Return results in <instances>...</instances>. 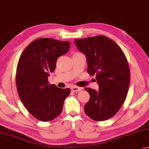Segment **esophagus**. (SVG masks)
Masks as SVG:
<instances>
[{"label":"esophagus","instance_id":"obj_1","mask_svg":"<svg viewBox=\"0 0 149 149\" xmlns=\"http://www.w3.org/2000/svg\"><path fill=\"white\" fill-rule=\"evenodd\" d=\"M71 89L73 91V92H80L82 89L80 88V87H71Z\"/></svg>","mask_w":149,"mask_h":149}]
</instances>
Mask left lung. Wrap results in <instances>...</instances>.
I'll return each instance as SVG.
<instances>
[{
	"label": "left lung",
	"instance_id": "1",
	"mask_svg": "<svg viewBox=\"0 0 149 149\" xmlns=\"http://www.w3.org/2000/svg\"><path fill=\"white\" fill-rule=\"evenodd\" d=\"M76 47L86 56L87 72L96 76L98 91L85 90L90 95L84 110L95 121H105L119 110L126 100L130 84V69L124 53L115 42L105 36L75 39Z\"/></svg>",
	"mask_w": 149,
	"mask_h": 149
}]
</instances>
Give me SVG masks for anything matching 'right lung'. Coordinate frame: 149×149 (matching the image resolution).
I'll use <instances>...</instances> for the list:
<instances>
[{
    "label": "right lung",
    "instance_id": "right-lung-1",
    "mask_svg": "<svg viewBox=\"0 0 149 149\" xmlns=\"http://www.w3.org/2000/svg\"><path fill=\"white\" fill-rule=\"evenodd\" d=\"M69 48V42L41 38L30 43L19 58L16 76L18 94L28 112L42 121L60 115L71 92L69 88L49 85L48 81L58 57Z\"/></svg>",
    "mask_w": 149,
    "mask_h": 149
}]
</instances>
